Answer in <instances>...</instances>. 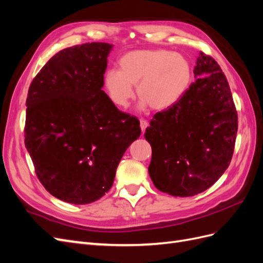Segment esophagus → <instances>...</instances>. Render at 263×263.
<instances>
[{
    "instance_id": "obj_1",
    "label": "esophagus",
    "mask_w": 263,
    "mask_h": 263,
    "mask_svg": "<svg viewBox=\"0 0 263 263\" xmlns=\"http://www.w3.org/2000/svg\"><path fill=\"white\" fill-rule=\"evenodd\" d=\"M147 127H148V122L146 121V119L141 118V119H140V128H141V132L144 133V132L146 130Z\"/></svg>"
}]
</instances>
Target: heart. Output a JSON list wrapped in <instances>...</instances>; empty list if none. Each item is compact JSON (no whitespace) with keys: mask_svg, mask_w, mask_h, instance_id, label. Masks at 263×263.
Instances as JSON below:
<instances>
[{"mask_svg":"<svg viewBox=\"0 0 263 263\" xmlns=\"http://www.w3.org/2000/svg\"><path fill=\"white\" fill-rule=\"evenodd\" d=\"M118 69H109L103 78V89L113 104L126 109L137 85L139 106L165 110L184 97L192 81L189 60L179 52L164 49L133 50L118 60Z\"/></svg>","mask_w":263,"mask_h":263,"instance_id":"b5f03b06","label":"heart"}]
</instances>
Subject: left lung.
Listing matches in <instances>:
<instances>
[{
  "instance_id": "obj_1",
  "label": "left lung",
  "mask_w": 263,
  "mask_h": 263,
  "mask_svg": "<svg viewBox=\"0 0 263 263\" xmlns=\"http://www.w3.org/2000/svg\"><path fill=\"white\" fill-rule=\"evenodd\" d=\"M195 82L176 105L157 113L145 138L153 149L149 176L173 196L204 192L232 161L238 115L227 79L211 55L200 52Z\"/></svg>"
}]
</instances>
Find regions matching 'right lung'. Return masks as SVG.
<instances>
[{
	"instance_id": "obj_1",
	"label": "right lung",
	"mask_w": 263,
	"mask_h": 263,
	"mask_svg": "<svg viewBox=\"0 0 263 263\" xmlns=\"http://www.w3.org/2000/svg\"><path fill=\"white\" fill-rule=\"evenodd\" d=\"M112 47L87 43L60 50L28 89L25 146L38 180L63 202L89 204L107 193L141 134L138 119L102 90Z\"/></svg>"
}]
</instances>
